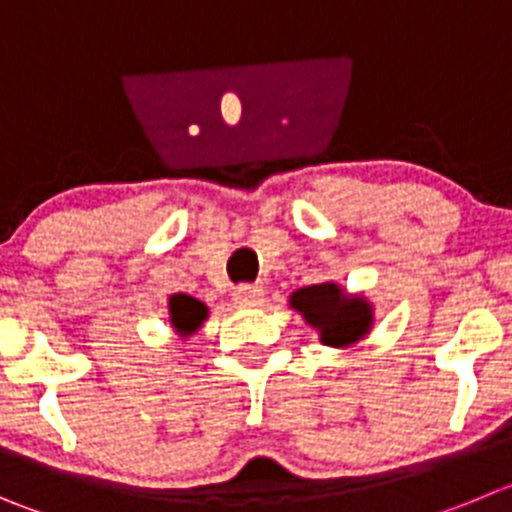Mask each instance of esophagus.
I'll list each match as a JSON object with an SVG mask.
<instances>
[{
  "label": "esophagus",
  "instance_id": "1",
  "mask_svg": "<svg viewBox=\"0 0 512 512\" xmlns=\"http://www.w3.org/2000/svg\"><path fill=\"white\" fill-rule=\"evenodd\" d=\"M233 304L241 306V309H253V306H261L264 304V289L261 286H238L233 291Z\"/></svg>",
  "mask_w": 512,
  "mask_h": 512
}]
</instances>
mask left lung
Here are the masks:
<instances>
[{
	"mask_svg": "<svg viewBox=\"0 0 512 512\" xmlns=\"http://www.w3.org/2000/svg\"><path fill=\"white\" fill-rule=\"evenodd\" d=\"M289 306L316 329L324 347L349 349L369 337L374 326V304L364 294H349L337 281L311 284L289 296Z\"/></svg>",
	"mask_w": 512,
	"mask_h": 512,
	"instance_id": "left-lung-1",
	"label": "left lung"
}]
</instances>
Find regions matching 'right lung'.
<instances>
[{"label":"right lung","instance_id":"obj_1","mask_svg":"<svg viewBox=\"0 0 512 512\" xmlns=\"http://www.w3.org/2000/svg\"><path fill=\"white\" fill-rule=\"evenodd\" d=\"M168 316L173 332L178 334L180 339H188L193 337V334L203 326V321L208 319V306L188 294H173L168 299Z\"/></svg>","mask_w":512,"mask_h":512}]
</instances>
